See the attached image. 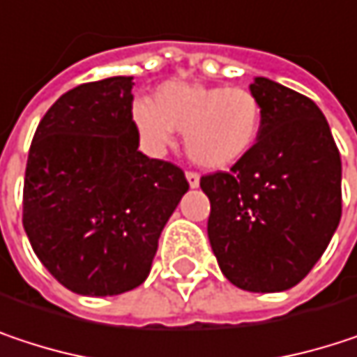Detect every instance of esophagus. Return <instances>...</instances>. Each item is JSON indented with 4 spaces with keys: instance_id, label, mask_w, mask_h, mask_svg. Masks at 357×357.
<instances>
[{
    "instance_id": "34e87169",
    "label": "esophagus",
    "mask_w": 357,
    "mask_h": 357,
    "mask_svg": "<svg viewBox=\"0 0 357 357\" xmlns=\"http://www.w3.org/2000/svg\"><path fill=\"white\" fill-rule=\"evenodd\" d=\"M185 179H188L190 188H198L200 185V176L196 172H185Z\"/></svg>"
}]
</instances>
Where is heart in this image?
<instances>
[{"label": "heart", "mask_w": 357, "mask_h": 357, "mask_svg": "<svg viewBox=\"0 0 357 357\" xmlns=\"http://www.w3.org/2000/svg\"><path fill=\"white\" fill-rule=\"evenodd\" d=\"M262 103L244 86H211L172 80L153 101H136L132 121L153 153L183 132L188 157L206 169H227L246 159L262 132Z\"/></svg>", "instance_id": "b5f03b06"}]
</instances>
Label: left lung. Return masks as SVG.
<instances>
[{
    "mask_svg": "<svg viewBox=\"0 0 357 357\" xmlns=\"http://www.w3.org/2000/svg\"><path fill=\"white\" fill-rule=\"evenodd\" d=\"M250 91L264 117L256 146L200 188L221 273L240 289L273 294L298 285L328 246L341 219V157L312 99L268 78Z\"/></svg>",
    "mask_w": 357,
    "mask_h": 357,
    "instance_id": "left-lung-1",
    "label": "left lung"
}]
</instances>
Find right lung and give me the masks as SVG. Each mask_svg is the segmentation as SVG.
<instances>
[{
    "label": "right lung",
    "instance_id": "add662e5",
    "mask_svg": "<svg viewBox=\"0 0 357 357\" xmlns=\"http://www.w3.org/2000/svg\"><path fill=\"white\" fill-rule=\"evenodd\" d=\"M132 76L61 95L29 151L22 225L45 268L80 296L144 283L159 236L188 181L178 165L138 151Z\"/></svg>",
    "mask_w": 357,
    "mask_h": 357
}]
</instances>
